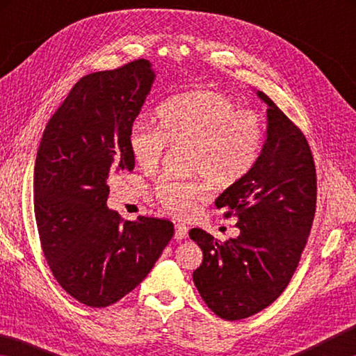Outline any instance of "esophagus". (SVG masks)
I'll return each mask as SVG.
<instances>
[{
    "label": "esophagus",
    "instance_id": "34e87169",
    "mask_svg": "<svg viewBox=\"0 0 356 356\" xmlns=\"http://www.w3.org/2000/svg\"><path fill=\"white\" fill-rule=\"evenodd\" d=\"M174 237L177 240H182L188 237V227L184 225H176V232H174Z\"/></svg>",
    "mask_w": 356,
    "mask_h": 356
}]
</instances>
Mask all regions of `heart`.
Listing matches in <instances>:
<instances>
[{"instance_id": "heart-1", "label": "heart", "mask_w": 356, "mask_h": 356, "mask_svg": "<svg viewBox=\"0 0 356 356\" xmlns=\"http://www.w3.org/2000/svg\"><path fill=\"white\" fill-rule=\"evenodd\" d=\"M264 131L261 119L250 110H237L236 102L213 91L174 95L156 110V129L136 122L129 136L130 152L138 165L152 170L166 146H190L188 172L201 176L159 180L155 196L168 212L188 215L216 186L238 184L261 155Z\"/></svg>"}]
</instances>
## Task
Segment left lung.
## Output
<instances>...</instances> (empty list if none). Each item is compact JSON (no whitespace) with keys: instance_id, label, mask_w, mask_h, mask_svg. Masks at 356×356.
<instances>
[{"instance_id":"left-lung-1","label":"left lung","mask_w":356,"mask_h":356,"mask_svg":"<svg viewBox=\"0 0 356 356\" xmlns=\"http://www.w3.org/2000/svg\"><path fill=\"white\" fill-rule=\"evenodd\" d=\"M267 104V140L252 170L216 197L215 206L237 218L240 234L220 243L202 229L190 238L202 250L193 281L216 316L240 321L257 314L284 292L308 242L316 213L317 180L301 130Z\"/></svg>"}]
</instances>
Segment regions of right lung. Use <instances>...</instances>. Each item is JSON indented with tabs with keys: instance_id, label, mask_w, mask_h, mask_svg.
Masks as SVG:
<instances>
[{
	"instance_id": "obj_1",
	"label": "right lung",
	"mask_w": 356,
	"mask_h": 356,
	"mask_svg": "<svg viewBox=\"0 0 356 356\" xmlns=\"http://www.w3.org/2000/svg\"><path fill=\"white\" fill-rule=\"evenodd\" d=\"M154 80L147 59L83 76L38 149L34 215L44 256L59 286L91 308L134 291L174 236L171 221H124L106 207L108 179L135 168L129 136Z\"/></svg>"
}]
</instances>
